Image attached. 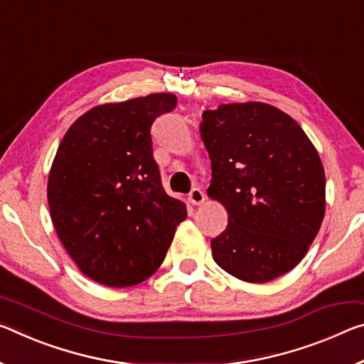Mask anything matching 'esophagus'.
Here are the masks:
<instances>
[{
    "label": "esophagus",
    "instance_id": "esophagus-1",
    "mask_svg": "<svg viewBox=\"0 0 364 364\" xmlns=\"http://www.w3.org/2000/svg\"><path fill=\"white\" fill-rule=\"evenodd\" d=\"M188 200L189 203H191L193 205H200L205 200V196H204V193L200 191L199 188H194L191 193H189V196H188Z\"/></svg>",
    "mask_w": 364,
    "mask_h": 364
}]
</instances>
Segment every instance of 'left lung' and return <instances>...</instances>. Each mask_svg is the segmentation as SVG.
<instances>
[{
	"label": "left lung",
	"instance_id": "1",
	"mask_svg": "<svg viewBox=\"0 0 364 364\" xmlns=\"http://www.w3.org/2000/svg\"><path fill=\"white\" fill-rule=\"evenodd\" d=\"M200 137L212 164L207 194L228 225L212 256L236 279L264 284L298 265L326 212L319 154L295 119L261 102L205 109Z\"/></svg>",
	"mask_w": 364,
	"mask_h": 364
}]
</instances>
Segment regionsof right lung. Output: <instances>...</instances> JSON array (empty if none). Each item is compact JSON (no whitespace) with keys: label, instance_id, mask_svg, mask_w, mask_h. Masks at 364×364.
I'll return each mask as SVG.
<instances>
[{"label":"right lung","instance_id":"add662e5","mask_svg":"<svg viewBox=\"0 0 364 364\" xmlns=\"http://www.w3.org/2000/svg\"><path fill=\"white\" fill-rule=\"evenodd\" d=\"M152 94L89 109L68 129L48 176L58 238L82 274L123 288L164 262L186 205L170 198L154 159L151 129L176 107Z\"/></svg>","mask_w":364,"mask_h":364}]
</instances>
